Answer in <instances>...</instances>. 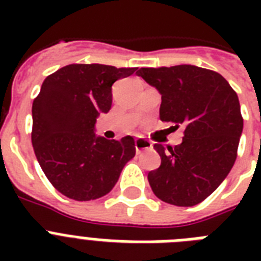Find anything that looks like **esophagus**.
<instances>
[{
  "label": "esophagus",
  "instance_id": "1",
  "mask_svg": "<svg viewBox=\"0 0 261 261\" xmlns=\"http://www.w3.org/2000/svg\"><path fill=\"white\" fill-rule=\"evenodd\" d=\"M150 149H153V145H151L149 141H146V139H135V150H137V153H141V151H145V150H150Z\"/></svg>",
  "mask_w": 261,
  "mask_h": 261
}]
</instances>
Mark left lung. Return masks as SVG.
Masks as SVG:
<instances>
[{"mask_svg": "<svg viewBox=\"0 0 261 261\" xmlns=\"http://www.w3.org/2000/svg\"><path fill=\"white\" fill-rule=\"evenodd\" d=\"M137 74L161 94L160 119L186 127L173 149L154 145L161 165L149 172V184L163 202L195 206L234 165L244 126L239 96L219 73L192 65L142 67Z\"/></svg>", "mask_w": 261, "mask_h": 261, "instance_id": "left-lung-1", "label": "left lung"}]
</instances>
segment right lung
<instances>
[{"mask_svg":"<svg viewBox=\"0 0 261 261\" xmlns=\"http://www.w3.org/2000/svg\"><path fill=\"white\" fill-rule=\"evenodd\" d=\"M137 67L73 63L50 74L32 104V146L46 177L74 200L107 195L135 155L134 138L94 134L96 119L112 104V85Z\"/></svg>","mask_w":261,"mask_h":261,"instance_id":"right-lung-1","label":"right lung"}]
</instances>
